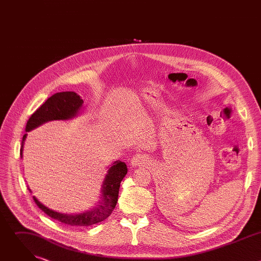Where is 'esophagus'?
<instances>
[{"label":"esophagus","instance_id":"esophagus-1","mask_svg":"<svg viewBox=\"0 0 261 261\" xmlns=\"http://www.w3.org/2000/svg\"><path fill=\"white\" fill-rule=\"evenodd\" d=\"M146 159L144 158V156L142 155H134L131 160H130V165L133 166V167H136V166H142L146 163Z\"/></svg>","mask_w":261,"mask_h":261}]
</instances>
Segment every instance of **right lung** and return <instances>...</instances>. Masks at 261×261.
<instances>
[{"label": "right lung", "instance_id": "add662e5", "mask_svg": "<svg viewBox=\"0 0 261 261\" xmlns=\"http://www.w3.org/2000/svg\"><path fill=\"white\" fill-rule=\"evenodd\" d=\"M84 105V100L75 92H61L49 97L29 119L25 132H30L35 128L41 126L44 123L49 121H67L76 118ZM28 134H24L20 146V158H22L23 144ZM128 168L125 162L117 160L113 165L108 167L107 173L104 176L103 182L101 185V195L100 200L95 206L89 211L80 214H62L56 212L51 208H48L43 203L34 196L36 204L39 206L47 216L58 220L59 222L70 226H91L102 222L110 216L115 210L118 196L120 185L122 179L127 174ZM30 191L31 189L28 188Z\"/></svg>", "mask_w": 261, "mask_h": 261}]
</instances>
